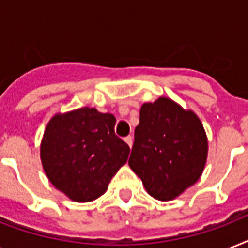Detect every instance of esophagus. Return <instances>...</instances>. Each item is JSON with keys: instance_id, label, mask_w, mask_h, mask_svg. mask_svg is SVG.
Segmentation results:
<instances>
[{"instance_id": "1", "label": "esophagus", "mask_w": 248, "mask_h": 248, "mask_svg": "<svg viewBox=\"0 0 248 248\" xmlns=\"http://www.w3.org/2000/svg\"><path fill=\"white\" fill-rule=\"evenodd\" d=\"M124 141L127 143L128 147L131 148L132 147V143H134V139H132V136H126V138H124Z\"/></svg>"}]
</instances>
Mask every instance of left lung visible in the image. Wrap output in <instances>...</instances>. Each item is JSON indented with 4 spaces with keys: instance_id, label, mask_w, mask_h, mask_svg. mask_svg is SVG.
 Masks as SVG:
<instances>
[{
    "instance_id": "1",
    "label": "left lung",
    "mask_w": 248,
    "mask_h": 248,
    "mask_svg": "<svg viewBox=\"0 0 248 248\" xmlns=\"http://www.w3.org/2000/svg\"><path fill=\"white\" fill-rule=\"evenodd\" d=\"M207 153V135L192 109L166 96L141 105L128 165L153 198L172 201L196 184Z\"/></svg>"
}]
</instances>
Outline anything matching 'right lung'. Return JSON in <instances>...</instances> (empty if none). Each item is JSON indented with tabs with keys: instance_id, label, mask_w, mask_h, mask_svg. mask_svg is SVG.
I'll list each match as a JSON object with an SVG mask.
<instances>
[{
	"instance_id": "1",
	"label": "right lung",
	"mask_w": 248,
	"mask_h": 248,
	"mask_svg": "<svg viewBox=\"0 0 248 248\" xmlns=\"http://www.w3.org/2000/svg\"><path fill=\"white\" fill-rule=\"evenodd\" d=\"M116 117L96 108L56 113L41 140L46 176L73 202L103 196L112 177L127 162L130 148L114 134Z\"/></svg>"
}]
</instances>
